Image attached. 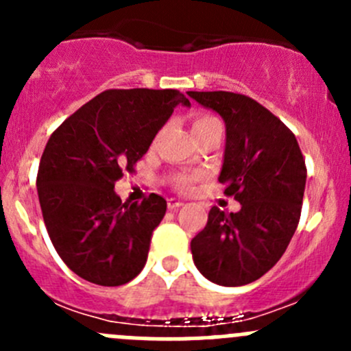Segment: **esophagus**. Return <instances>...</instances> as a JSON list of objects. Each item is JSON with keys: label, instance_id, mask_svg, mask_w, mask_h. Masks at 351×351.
Instances as JSON below:
<instances>
[{"label": "esophagus", "instance_id": "1", "mask_svg": "<svg viewBox=\"0 0 351 351\" xmlns=\"http://www.w3.org/2000/svg\"><path fill=\"white\" fill-rule=\"evenodd\" d=\"M182 205H183V202L180 200V198H175V197L168 198V208H169V210H175V208L182 207Z\"/></svg>", "mask_w": 351, "mask_h": 351}]
</instances>
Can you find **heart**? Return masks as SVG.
<instances>
[{
	"mask_svg": "<svg viewBox=\"0 0 351 351\" xmlns=\"http://www.w3.org/2000/svg\"><path fill=\"white\" fill-rule=\"evenodd\" d=\"M214 125H221V122H219L215 117L207 115V113H200V115H197L195 119H193L192 129H193V134H198L202 132V130H207ZM197 180H198L197 175H178L175 178V186L178 190H182V192H189Z\"/></svg>",
	"mask_w": 351,
	"mask_h": 351,
	"instance_id": "1",
	"label": "heart"
}]
</instances>
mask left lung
Masks as SVG:
<instances>
[{
  "instance_id": "8db88e82",
  "label": "left lung",
  "mask_w": 351,
  "mask_h": 351,
  "mask_svg": "<svg viewBox=\"0 0 351 351\" xmlns=\"http://www.w3.org/2000/svg\"><path fill=\"white\" fill-rule=\"evenodd\" d=\"M226 122L219 182L241 204L226 214L212 207L192 239L195 267L224 287L251 284L285 253L302 208L306 161L292 130L253 98L231 91H189Z\"/></svg>"
}]
</instances>
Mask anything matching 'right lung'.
I'll return each instance as SVG.
<instances>
[{
    "instance_id": "1",
    "label": "right lung",
    "mask_w": 351,
    "mask_h": 351,
    "mask_svg": "<svg viewBox=\"0 0 351 351\" xmlns=\"http://www.w3.org/2000/svg\"><path fill=\"white\" fill-rule=\"evenodd\" d=\"M178 90H107L67 117L40 158L37 192L49 238L67 267L91 284L123 285L141 274L166 200H120L113 186L149 149Z\"/></svg>"
}]
</instances>
